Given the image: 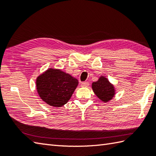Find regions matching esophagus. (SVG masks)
Here are the masks:
<instances>
[{
	"instance_id": "obj_1",
	"label": "esophagus",
	"mask_w": 156,
	"mask_h": 156,
	"mask_svg": "<svg viewBox=\"0 0 156 156\" xmlns=\"http://www.w3.org/2000/svg\"><path fill=\"white\" fill-rule=\"evenodd\" d=\"M81 87H86L88 86H89V83H88L87 81H85V82H82L81 83Z\"/></svg>"
}]
</instances>
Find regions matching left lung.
I'll return each mask as SVG.
<instances>
[{"mask_svg":"<svg viewBox=\"0 0 156 156\" xmlns=\"http://www.w3.org/2000/svg\"><path fill=\"white\" fill-rule=\"evenodd\" d=\"M92 88L96 96L105 103L111 101L116 94L114 85L102 75L99 77L98 81L93 82Z\"/></svg>","mask_w":156,"mask_h":156,"instance_id":"1","label":"left lung"}]
</instances>
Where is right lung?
Wrapping results in <instances>:
<instances>
[{
	"label": "right lung",
	"instance_id": "1",
	"mask_svg": "<svg viewBox=\"0 0 156 156\" xmlns=\"http://www.w3.org/2000/svg\"><path fill=\"white\" fill-rule=\"evenodd\" d=\"M79 81L58 69L49 68L38 76L37 93L43 101L54 107H61L69 102Z\"/></svg>",
	"mask_w": 156,
	"mask_h": 156
}]
</instances>
